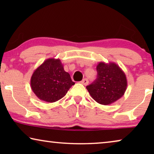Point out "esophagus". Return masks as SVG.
<instances>
[{
	"label": "esophagus",
	"instance_id": "obj_1",
	"mask_svg": "<svg viewBox=\"0 0 154 154\" xmlns=\"http://www.w3.org/2000/svg\"><path fill=\"white\" fill-rule=\"evenodd\" d=\"M81 83L84 85H87L88 84V80L87 79H84L83 81H81Z\"/></svg>",
	"mask_w": 154,
	"mask_h": 154
}]
</instances>
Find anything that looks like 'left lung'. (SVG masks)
I'll return each instance as SVG.
<instances>
[{
    "instance_id": "obj_1",
    "label": "left lung",
    "mask_w": 154,
    "mask_h": 154,
    "mask_svg": "<svg viewBox=\"0 0 154 154\" xmlns=\"http://www.w3.org/2000/svg\"><path fill=\"white\" fill-rule=\"evenodd\" d=\"M97 79L86 87L92 99L100 104L109 105L121 98L127 89L128 82L119 65L101 62L97 65Z\"/></svg>"
}]
</instances>
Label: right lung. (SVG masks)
<instances>
[{"label":"right lung","instance_id":"right-lung-1","mask_svg":"<svg viewBox=\"0 0 154 154\" xmlns=\"http://www.w3.org/2000/svg\"><path fill=\"white\" fill-rule=\"evenodd\" d=\"M74 84L60 59L44 61L31 78V88L34 94L39 100L50 103L62 99Z\"/></svg>","mask_w":154,"mask_h":154}]
</instances>
